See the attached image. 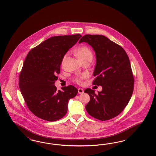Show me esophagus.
<instances>
[{
  "instance_id": "obj_1",
  "label": "esophagus",
  "mask_w": 156,
  "mask_h": 156,
  "mask_svg": "<svg viewBox=\"0 0 156 156\" xmlns=\"http://www.w3.org/2000/svg\"><path fill=\"white\" fill-rule=\"evenodd\" d=\"M78 93L79 94H83V90L82 89H80V88H79L78 89Z\"/></svg>"
}]
</instances>
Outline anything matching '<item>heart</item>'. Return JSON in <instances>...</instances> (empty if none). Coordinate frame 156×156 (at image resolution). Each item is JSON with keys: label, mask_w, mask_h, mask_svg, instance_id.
Returning <instances> with one entry per match:
<instances>
[{"label": "heart", "mask_w": 156, "mask_h": 156, "mask_svg": "<svg viewBox=\"0 0 156 156\" xmlns=\"http://www.w3.org/2000/svg\"><path fill=\"white\" fill-rule=\"evenodd\" d=\"M75 54H76V57L79 58V59L83 62L87 61V60H92L93 57V54L91 50L90 47L83 45L81 46L80 47L77 48L75 50ZM67 53L65 54L63 57L62 58V59L61 64L62 65H63L65 63L66 58L67 57ZM86 74H82L81 76H78L74 78V80L78 84H80L82 83V81L83 80L86 78Z\"/></svg>", "instance_id": "obj_1"}]
</instances>
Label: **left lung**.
<instances>
[{
    "mask_svg": "<svg viewBox=\"0 0 156 156\" xmlns=\"http://www.w3.org/2000/svg\"><path fill=\"white\" fill-rule=\"evenodd\" d=\"M87 43L96 55L93 85L101 86L97 94L89 88L84 92L90 95L86 105L87 113L101 121L117 117L128 105L134 89V77L126 51L118 44L104 35L87 34L79 43Z\"/></svg>",
    "mask_w": 156,
    "mask_h": 156,
    "instance_id": "8db88e82",
    "label": "left lung"
}]
</instances>
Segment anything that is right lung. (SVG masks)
I'll list each match as a JSON object with an SVG mask.
<instances>
[{
    "instance_id": "right-lung-1",
    "label": "right lung",
    "mask_w": 156,
    "mask_h": 156,
    "mask_svg": "<svg viewBox=\"0 0 156 156\" xmlns=\"http://www.w3.org/2000/svg\"><path fill=\"white\" fill-rule=\"evenodd\" d=\"M80 34L48 38L28 52L20 73L19 86L29 110L48 121L63 117L70 98L78 90L69 85L57 90L55 82L60 73L63 55L81 37Z\"/></svg>"
}]
</instances>
